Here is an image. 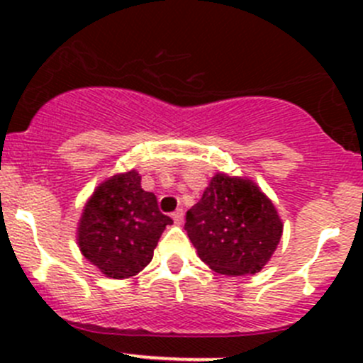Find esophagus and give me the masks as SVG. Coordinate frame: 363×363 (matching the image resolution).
I'll return each mask as SVG.
<instances>
[{"label":"esophagus","mask_w":363,"mask_h":363,"mask_svg":"<svg viewBox=\"0 0 363 363\" xmlns=\"http://www.w3.org/2000/svg\"><path fill=\"white\" fill-rule=\"evenodd\" d=\"M172 219H174L175 225H182V223H184V211H182V208H177V211L172 214Z\"/></svg>","instance_id":"esophagus-1"}]
</instances>
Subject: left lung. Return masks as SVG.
<instances>
[{"mask_svg":"<svg viewBox=\"0 0 363 363\" xmlns=\"http://www.w3.org/2000/svg\"><path fill=\"white\" fill-rule=\"evenodd\" d=\"M184 230L200 259L225 276L256 274L283 235V221L265 193L235 175L216 174L186 212Z\"/></svg>","mask_w":363,"mask_h":363,"instance_id":"8db88e82","label":"left lung"}]
</instances>
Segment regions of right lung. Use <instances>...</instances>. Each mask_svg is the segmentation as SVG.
<instances>
[{
	"label": "right lung",
	"instance_id": "add662e5",
	"mask_svg": "<svg viewBox=\"0 0 363 363\" xmlns=\"http://www.w3.org/2000/svg\"><path fill=\"white\" fill-rule=\"evenodd\" d=\"M172 223L160 212L155 193L142 189L140 174L130 170L94 189L80 216L77 240L84 258L101 274L126 279L149 265Z\"/></svg>",
	"mask_w": 363,
	"mask_h": 363
}]
</instances>
